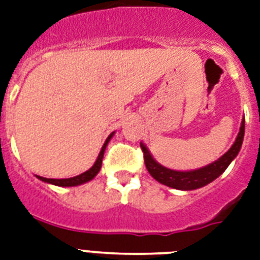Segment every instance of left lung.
<instances>
[{
  "mask_svg": "<svg viewBox=\"0 0 260 260\" xmlns=\"http://www.w3.org/2000/svg\"><path fill=\"white\" fill-rule=\"evenodd\" d=\"M244 129L245 121H241L240 131L236 138L235 143L221 158H218L217 161L210 164L207 166H203L201 169L189 170V172H180V170L168 169L165 166L152 158L151 152L148 151V148L143 143H140L142 151L144 154V164L147 168L148 173L155 178L158 183L164 184L166 187L174 188V189H183V191H191V189H198L214 181L215 178L219 177L221 174L226 170V168L231 165V162L235 159L239 151H240L243 139H244Z\"/></svg>",
  "mask_w": 260,
  "mask_h": 260,
  "instance_id": "8db88e82",
  "label": "left lung"
}]
</instances>
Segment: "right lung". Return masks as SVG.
Listing matches in <instances>:
<instances>
[{"mask_svg": "<svg viewBox=\"0 0 260 260\" xmlns=\"http://www.w3.org/2000/svg\"><path fill=\"white\" fill-rule=\"evenodd\" d=\"M113 135L114 132L109 135V138L106 139V142L104 143L102 148H101V152H99L98 158H96V161L92 166H91L90 169L84 172V173L79 174V176H75V177L71 178H46V177H41V176H37L41 181H45V183L53 184V185H57V187H76V185H80V184H84L87 181H91L92 178L99 173V170H101V166H102V158H104L105 150H106V146L110 142V139L113 138Z\"/></svg>", "mask_w": 260, "mask_h": 260, "instance_id": "1", "label": "right lung"}]
</instances>
